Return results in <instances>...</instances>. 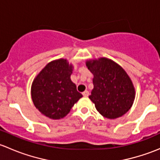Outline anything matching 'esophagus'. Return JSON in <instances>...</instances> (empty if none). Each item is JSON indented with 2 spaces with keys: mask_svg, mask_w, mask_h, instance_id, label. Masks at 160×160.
Returning a JSON list of instances; mask_svg holds the SVG:
<instances>
[{
  "mask_svg": "<svg viewBox=\"0 0 160 160\" xmlns=\"http://www.w3.org/2000/svg\"><path fill=\"white\" fill-rule=\"evenodd\" d=\"M83 95L84 97H88L89 96V91L88 90H85L84 92H83Z\"/></svg>",
  "mask_w": 160,
  "mask_h": 160,
  "instance_id": "esophagus-1",
  "label": "esophagus"
}]
</instances>
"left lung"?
Returning <instances> with one entry per match:
<instances>
[{"mask_svg": "<svg viewBox=\"0 0 160 160\" xmlns=\"http://www.w3.org/2000/svg\"><path fill=\"white\" fill-rule=\"evenodd\" d=\"M86 65L93 74V89L89 98L98 112L110 119L128 112L135 100V91L124 69L107 58L88 60Z\"/></svg>", "mask_w": 160, "mask_h": 160, "instance_id": "1", "label": "left lung"}]
</instances>
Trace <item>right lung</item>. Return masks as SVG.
<instances>
[{"mask_svg":"<svg viewBox=\"0 0 160 160\" xmlns=\"http://www.w3.org/2000/svg\"><path fill=\"white\" fill-rule=\"evenodd\" d=\"M72 71V64L59 59L49 62L34 79L31 88L32 101L46 117L62 118L83 97L71 81Z\"/></svg>","mask_w":160,"mask_h":160,"instance_id":"add662e5","label":"right lung"}]
</instances>
